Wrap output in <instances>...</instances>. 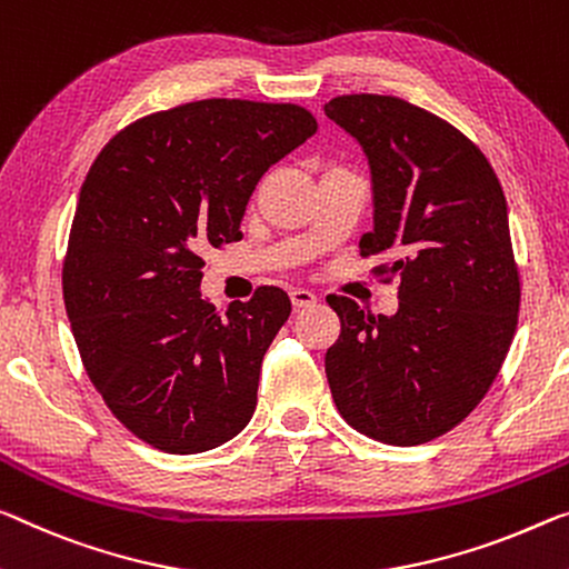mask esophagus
<instances>
[{
    "instance_id": "1",
    "label": "esophagus",
    "mask_w": 569,
    "mask_h": 569,
    "mask_svg": "<svg viewBox=\"0 0 569 569\" xmlns=\"http://www.w3.org/2000/svg\"><path fill=\"white\" fill-rule=\"evenodd\" d=\"M290 300H292L295 308H310V305L318 302V295L305 290V287H295V290L290 292Z\"/></svg>"
}]
</instances>
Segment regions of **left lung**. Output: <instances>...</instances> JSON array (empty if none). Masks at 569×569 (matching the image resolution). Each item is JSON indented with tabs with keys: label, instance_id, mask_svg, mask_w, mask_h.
<instances>
[{
	"label": "left lung",
	"instance_id": "left-lung-1",
	"mask_svg": "<svg viewBox=\"0 0 569 569\" xmlns=\"http://www.w3.org/2000/svg\"><path fill=\"white\" fill-rule=\"evenodd\" d=\"M326 113L369 157L373 231L358 249L399 290L395 315L328 295L340 318L328 383L356 432L412 448L473 412L517 333L521 277L506 198L486 154L427 109L351 93Z\"/></svg>",
	"mask_w": 569,
	"mask_h": 569
}]
</instances>
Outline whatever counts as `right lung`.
Here are the masks:
<instances>
[{"label": "right lung", "mask_w": 569, "mask_h": 569, "mask_svg": "<svg viewBox=\"0 0 569 569\" xmlns=\"http://www.w3.org/2000/svg\"><path fill=\"white\" fill-rule=\"evenodd\" d=\"M315 129L297 103L193 101L132 121L86 174L66 312L96 391L152 448L213 450L254 415L261 358L292 302L267 284L221 315L198 292L200 254L241 239L261 174Z\"/></svg>", "instance_id": "obj_1"}]
</instances>
